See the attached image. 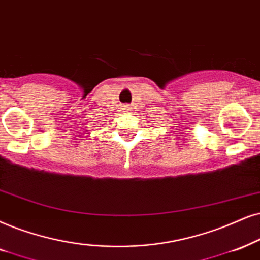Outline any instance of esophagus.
I'll use <instances>...</instances> for the list:
<instances>
[{"label": "esophagus", "instance_id": "obj_1", "mask_svg": "<svg viewBox=\"0 0 260 260\" xmlns=\"http://www.w3.org/2000/svg\"><path fill=\"white\" fill-rule=\"evenodd\" d=\"M124 110H127V111H129V109H131V107H129V104H124V108H123Z\"/></svg>", "mask_w": 260, "mask_h": 260}]
</instances>
